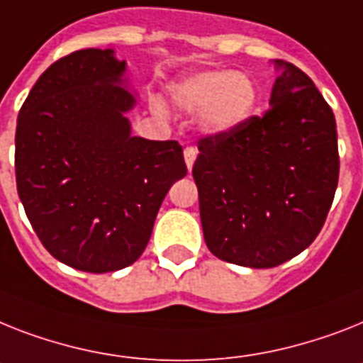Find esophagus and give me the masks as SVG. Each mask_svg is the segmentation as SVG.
Returning a JSON list of instances; mask_svg holds the SVG:
<instances>
[{
	"mask_svg": "<svg viewBox=\"0 0 363 363\" xmlns=\"http://www.w3.org/2000/svg\"><path fill=\"white\" fill-rule=\"evenodd\" d=\"M196 154H199V150L194 148V146H187V148L184 150V157H185V164H187L189 172H191V169H193L194 164V160H196Z\"/></svg>",
	"mask_w": 363,
	"mask_h": 363,
	"instance_id": "esophagus-1",
	"label": "esophagus"
}]
</instances>
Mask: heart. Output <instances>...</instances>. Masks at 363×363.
Segmentation results:
<instances>
[{"mask_svg": "<svg viewBox=\"0 0 363 363\" xmlns=\"http://www.w3.org/2000/svg\"><path fill=\"white\" fill-rule=\"evenodd\" d=\"M174 106L187 113H199L200 124L211 133H226L252 115L257 89L247 74L228 70H206L176 83L170 91Z\"/></svg>", "mask_w": 363, "mask_h": 363, "instance_id": "obj_1", "label": "heart"}]
</instances>
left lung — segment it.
I'll list each match as a JSON object with an SVG mask.
<instances>
[{
  "mask_svg": "<svg viewBox=\"0 0 363 363\" xmlns=\"http://www.w3.org/2000/svg\"><path fill=\"white\" fill-rule=\"evenodd\" d=\"M271 109L199 140L193 178L211 254L242 267H277L319 235L340 178L336 118L313 81L291 62Z\"/></svg>",
  "mask_w": 363,
  "mask_h": 363,
  "instance_id": "left-lung-1",
  "label": "left lung"
}]
</instances>
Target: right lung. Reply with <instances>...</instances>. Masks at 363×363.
Returning <instances> with one entry per match:
<instances>
[{
    "mask_svg": "<svg viewBox=\"0 0 363 363\" xmlns=\"http://www.w3.org/2000/svg\"><path fill=\"white\" fill-rule=\"evenodd\" d=\"M113 50H79L48 68L18 113V196L55 259L113 272L139 259L155 215L187 174L178 140L131 135L135 98Z\"/></svg>",
    "mask_w": 363,
    "mask_h": 363,
    "instance_id": "right-lung-1",
    "label": "right lung"
}]
</instances>
